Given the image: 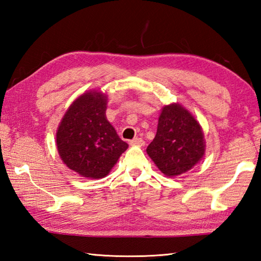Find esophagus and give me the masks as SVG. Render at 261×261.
Segmentation results:
<instances>
[{
  "instance_id": "esophagus-1",
  "label": "esophagus",
  "mask_w": 261,
  "mask_h": 261,
  "mask_svg": "<svg viewBox=\"0 0 261 261\" xmlns=\"http://www.w3.org/2000/svg\"><path fill=\"white\" fill-rule=\"evenodd\" d=\"M130 145L131 146H143L145 145V141L142 140V138H135L134 140L130 141Z\"/></svg>"
}]
</instances>
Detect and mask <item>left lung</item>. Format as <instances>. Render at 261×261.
Masks as SVG:
<instances>
[{
    "instance_id": "obj_1",
    "label": "left lung",
    "mask_w": 261,
    "mask_h": 261,
    "mask_svg": "<svg viewBox=\"0 0 261 261\" xmlns=\"http://www.w3.org/2000/svg\"><path fill=\"white\" fill-rule=\"evenodd\" d=\"M148 156L167 177L191 170L205 153L202 126L179 103L165 105L158 119L157 134L147 147Z\"/></svg>"
}]
</instances>
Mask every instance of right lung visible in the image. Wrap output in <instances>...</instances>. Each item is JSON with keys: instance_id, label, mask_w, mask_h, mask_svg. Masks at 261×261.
Instances as JSON below:
<instances>
[{"instance_id": "obj_1", "label": "right lung", "mask_w": 261, "mask_h": 261, "mask_svg": "<svg viewBox=\"0 0 261 261\" xmlns=\"http://www.w3.org/2000/svg\"><path fill=\"white\" fill-rule=\"evenodd\" d=\"M107 105L104 93H83L66 111L56 132L60 159L85 178H104L129 147L108 121Z\"/></svg>"}]
</instances>
